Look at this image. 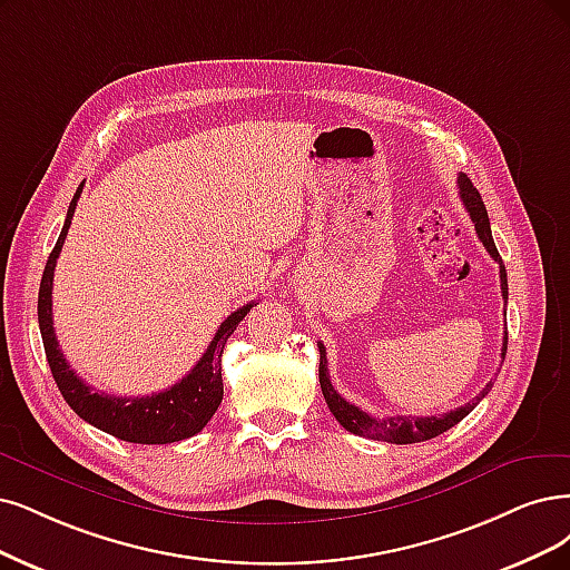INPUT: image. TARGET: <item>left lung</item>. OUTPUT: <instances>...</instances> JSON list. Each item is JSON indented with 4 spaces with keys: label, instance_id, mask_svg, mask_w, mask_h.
<instances>
[{
    "label": "left lung",
    "instance_id": "obj_1",
    "mask_svg": "<svg viewBox=\"0 0 570 570\" xmlns=\"http://www.w3.org/2000/svg\"><path fill=\"white\" fill-rule=\"evenodd\" d=\"M458 185H460V199L468 208V214L474 223V229H476L481 244L487 246V250L491 253V258L500 265V288H502L504 303H508V272H504L502 258H500V253H498L495 242H493V235H491V223H489L487 206H483L481 195L476 193V187L472 185V180L465 174L458 176ZM317 345H320V383H322V392H324L326 404H328L331 413L335 415V420H338V423L352 434L368 436V439H375V441H387V444H417V441H428V439L444 434L446 430L458 425L462 417L470 415V411H474V406L493 387V383H489L487 387L481 390V394L474 399V402L460 406L451 413H444V415L373 417L366 411H362L360 406L350 404L347 399H343L338 392H335V387L331 385V375H328L326 350H324L322 343H317ZM504 352H508V331H504V341H502V360H504Z\"/></svg>",
    "mask_w": 570,
    "mask_h": 570
}]
</instances>
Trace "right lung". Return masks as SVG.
I'll list each match as a JSON object with an SVG mask.
<instances>
[{"mask_svg":"<svg viewBox=\"0 0 570 570\" xmlns=\"http://www.w3.org/2000/svg\"><path fill=\"white\" fill-rule=\"evenodd\" d=\"M81 187L83 183L77 187V193L70 202L66 225L60 229V237L51 250L45 274H41V284H39L37 317H39L41 341H45V352L53 373V381L62 399H66L70 409L81 420H87L89 425L108 432L121 441H131V444H174V441L195 436L197 432L204 430L208 420L214 417V413L223 402V373H220L223 347L256 303H248L237 312H232L216 331L214 341H210V345L202 354L197 366L189 371L183 381H178L168 390L150 396H115V394L94 390L91 385L81 381L68 364L66 356H62L56 331H53V309H51L53 269L60 256L62 242L68 237Z\"/></svg>","mask_w":570,"mask_h":570,"instance_id":"1","label":"right lung"}]
</instances>
